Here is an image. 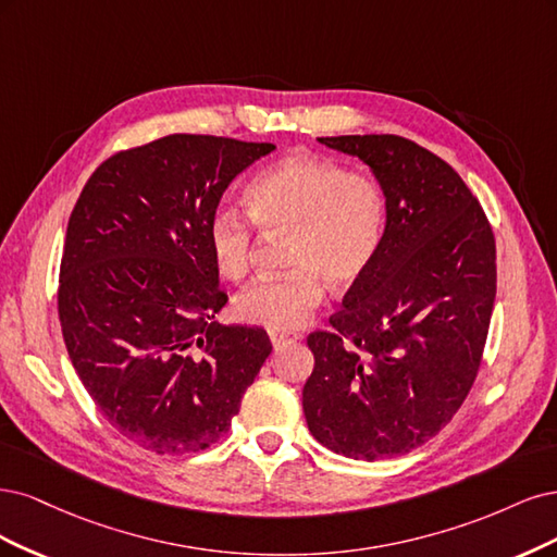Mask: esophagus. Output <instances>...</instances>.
I'll return each instance as SVG.
<instances>
[{"mask_svg":"<svg viewBox=\"0 0 557 557\" xmlns=\"http://www.w3.org/2000/svg\"><path fill=\"white\" fill-rule=\"evenodd\" d=\"M300 335H289V333H277V331H271V343H273V347L277 349V347H282V345H286V343H294V339H298Z\"/></svg>","mask_w":557,"mask_h":557,"instance_id":"esophagus-1","label":"esophagus"}]
</instances>
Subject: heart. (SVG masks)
<instances>
[{"mask_svg":"<svg viewBox=\"0 0 557 557\" xmlns=\"http://www.w3.org/2000/svg\"><path fill=\"white\" fill-rule=\"evenodd\" d=\"M245 210L265 236L286 240L292 273L245 289L233 310L247 324L294 331L324 302L326 286L347 292L361 282L382 252L388 201L370 173L349 171L326 157L296 154L261 171L245 191ZM218 273L238 282L255 255V236L236 212H218L208 226Z\"/></svg>","mask_w":557,"mask_h":557,"instance_id":"heart-1","label":"heart"}]
</instances>
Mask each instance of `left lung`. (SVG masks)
<instances>
[{
	"mask_svg": "<svg viewBox=\"0 0 557 557\" xmlns=\"http://www.w3.org/2000/svg\"><path fill=\"white\" fill-rule=\"evenodd\" d=\"M382 183L388 226L333 331L310 333L302 411L354 460L409 454L454 419L476 380L497 289L486 212L444 159L393 134L326 136Z\"/></svg>",
	"mask_w": 557,
	"mask_h": 557,
	"instance_id": "8db88e82",
	"label": "left lung"
}]
</instances>
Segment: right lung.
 <instances>
[{"instance_id": "obj_1", "label": "right lung", "mask_w": 557, "mask_h": 557, "mask_svg": "<svg viewBox=\"0 0 557 557\" xmlns=\"http://www.w3.org/2000/svg\"><path fill=\"white\" fill-rule=\"evenodd\" d=\"M273 143L171 134L109 157L69 218L58 312L89 398L120 435L191 454L228 433L273 351L214 321L228 296L208 226L233 177Z\"/></svg>"}]
</instances>
